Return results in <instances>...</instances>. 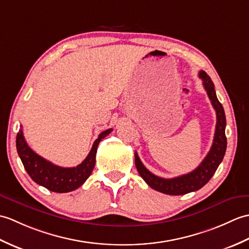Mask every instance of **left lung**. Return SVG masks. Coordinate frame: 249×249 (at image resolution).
<instances>
[{
    "label": "left lung",
    "instance_id": "left-lung-1",
    "mask_svg": "<svg viewBox=\"0 0 249 249\" xmlns=\"http://www.w3.org/2000/svg\"><path fill=\"white\" fill-rule=\"evenodd\" d=\"M199 78L202 80L204 89H206L208 97L211 100L215 112H216V128H215L212 147L199 166L186 175H182L171 179H164L153 175L143 166V164L135 152V166L140 176L153 190L164 193V194L184 195L187 193L201 189L212 178L219 164L222 163L226 148H227V139H226L225 134L226 116L224 107L216 97L211 78L202 70L199 72Z\"/></svg>",
    "mask_w": 249,
    "mask_h": 249
}]
</instances>
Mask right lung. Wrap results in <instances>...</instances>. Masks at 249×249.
I'll return each mask as SVG.
<instances>
[{"label":"right lung","mask_w":249,"mask_h":249,"mask_svg":"<svg viewBox=\"0 0 249 249\" xmlns=\"http://www.w3.org/2000/svg\"><path fill=\"white\" fill-rule=\"evenodd\" d=\"M113 129L103 131L93 142L90 152L76 167H60L38 156L27 145L22 129L17 134L16 146L22 164L33 181L55 193H68L80 187L92 173L96 164V153L99 142Z\"/></svg>","instance_id":"add662e5"}]
</instances>
